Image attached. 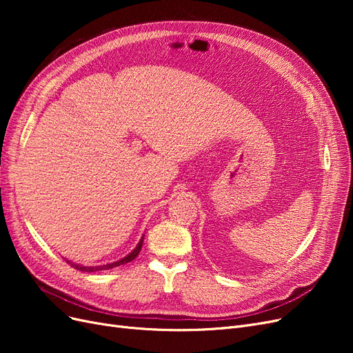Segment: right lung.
Segmentation results:
<instances>
[{"label":"right lung","mask_w":353,"mask_h":353,"mask_svg":"<svg viewBox=\"0 0 353 353\" xmlns=\"http://www.w3.org/2000/svg\"><path fill=\"white\" fill-rule=\"evenodd\" d=\"M143 241H144V236L141 237V240L138 241V244H137V248L131 252V253H128L125 258H122V259H119V261H116V262H110V263H105V265H97V266H83V265H79V263H74V262H70V261H68L74 270H78V271H83V272H95V271H104V270H112V268H116V266H119V265H125V263H128V262H131V261H134L137 256H138V253H140V250H141V248H143Z\"/></svg>","instance_id":"1"}]
</instances>
